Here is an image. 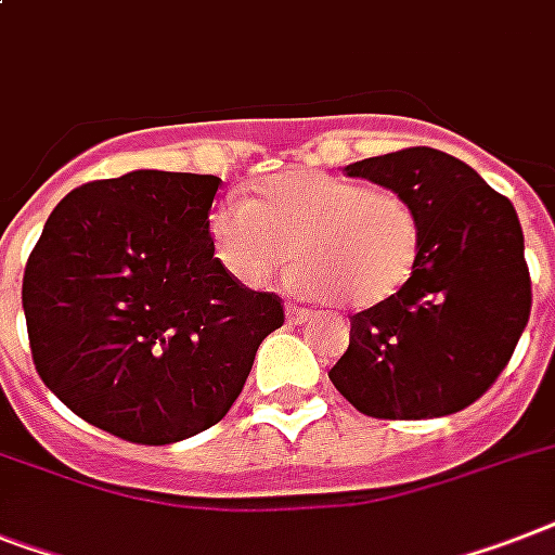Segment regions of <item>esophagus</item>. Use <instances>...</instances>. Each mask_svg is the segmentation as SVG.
<instances>
[{
    "mask_svg": "<svg viewBox=\"0 0 555 555\" xmlns=\"http://www.w3.org/2000/svg\"><path fill=\"white\" fill-rule=\"evenodd\" d=\"M313 317L308 308H299V305H287V322L293 324H301V322H308V319Z\"/></svg>",
    "mask_w": 555,
    "mask_h": 555,
    "instance_id": "1",
    "label": "esophagus"
}]
</instances>
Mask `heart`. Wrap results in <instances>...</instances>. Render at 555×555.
I'll return each mask as SVG.
<instances>
[{
    "mask_svg": "<svg viewBox=\"0 0 555 555\" xmlns=\"http://www.w3.org/2000/svg\"><path fill=\"white\" fill-rule=\"evenodd\" d=\"M207 238L238 285L268 287L293 250L301 293L373 308L402 291L416 268L422 224L413 202L393 188L293 170L256 184L247 202H219L207 216Z\"/></svg>",
    "mask_w": 555,
    "mask_h": 555,
    "instance_id": "obj_1",
    "label": "heart"
}]
</instances>
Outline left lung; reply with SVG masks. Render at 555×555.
Masks as SVG:
<instances>
[{"instance_id": "8db88e82", "label": "left lung", "mask_w": 555, "mask_h": 555, "mask_svg": "<svg viewBox=\"0 0 555 555\" xmlns=\"http://www.w3.org/2000/svg\"><path fill=\"white\" fill-rule=\"evenodd\" d=\"M345 173L404 193L422 242L402 291L350 317V345L327 376L364 416L459 413L499 379L530 317L519 216L470 165L434 147Z\"/></svg>"}]
</instances>
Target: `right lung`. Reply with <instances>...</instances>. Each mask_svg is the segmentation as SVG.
Returning a JSON list of instances; mask_svg holds the SVG:
<instances>
[{
  "label": "right lung",
  "instance_id": "add662e5",
  "mask_svg": "<svg viewBox=\"0 0 555 555\" xmlns=\"http://www.w3.org/2000/svg\"><path fill=\"white\" fill-rule=\"evenodd\" d=\"M222 179L130 170L53 207L22 279L36 373L99 430L170 444L231 410L285 310L207 238Z\"/></svg>",
  "mask_w": 555,
  "mask_h": 555
}]
</instances>
